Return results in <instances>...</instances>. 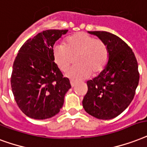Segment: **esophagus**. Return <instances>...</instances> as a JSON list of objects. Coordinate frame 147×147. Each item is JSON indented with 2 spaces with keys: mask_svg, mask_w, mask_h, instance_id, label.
Here are the masks:
<instances>
[{
  "mask_svg": "<svg viewBox=\"0 0 147 147\" xmlns=\"http://www.w3.org/2000/svg\"><path fill=\"white\" fill-rule=\"evenodd\" d=\"M76 82L71 81V87H74V86H76Z\"/></svg>",
  "mask_w": 147,
  "mask_h": 147,
  "instance_id": "34e87169",
  "label": "esophagus"
}]
</instances>
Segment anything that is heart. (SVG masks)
Here are the masks:
<instances>
[{"label": "heart", "instance_id": "obj_1", "mask_svg": "<svg viewBox=\"0 0 147 147\" xmlns=\"http://www.w3.org/2000/svg\"><path fill=\"white\" fill-rule=\"evenodd\" d=\"M52 58L61 71H66L77 58L78 65L67 71L66 76L72 80H82L98 76L105 70L109 59L107 44L85 32H78L65 39L64 45L52 49Z\"/></svg>", "mask_w": 147, "mask_h": 147}]
</instances>
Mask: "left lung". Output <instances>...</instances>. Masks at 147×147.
Here are the masks:
<instances>
[{
  "label": "left lung",
  "instance_id": "8db88e82",
  "mask_svg": "<svg viewBox=\"0 0 147 147\" xmlns=\"http://www.w3.org/2000/svg\"><path fill=\"white\" fill-rule=\"evenodd\" d=\"M108 45L109 59L102 72L87 82L84 109L100 119H111L125 110L136 93L140 73L133 50L120 38L107 31H89Z\"/></svg>",
  "mask_w": 147,
  "mask_h": 147
}]
</instances>
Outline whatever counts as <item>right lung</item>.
<instances>
[{
	"label": "right lung",
	"mask_w": 147,
	"mask_h": 147,
	"mask_svg": "<svg viewBox=\"0 0 147 147\" xmlns=\"http://www.w3.org/2000/svg\"><path fill=\"white\" fill-rule=\"evenodd\" d=\"M68 30H46L27 40L13 65L11 89L18 106L27 116L45 119L61 110L71 88L52 58L55 41Z\"/></svg>",
	"instance_id": "right-lung-1"
}]
</instances>
